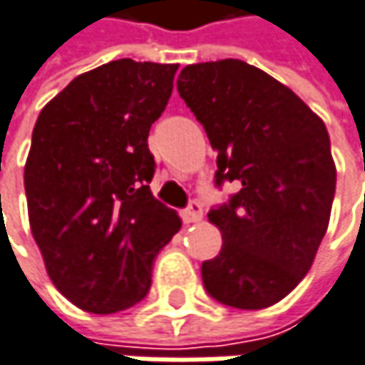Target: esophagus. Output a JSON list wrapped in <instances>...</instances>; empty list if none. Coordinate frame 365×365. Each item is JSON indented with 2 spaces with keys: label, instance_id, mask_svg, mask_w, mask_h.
Returning a JSON list of instances; mask_svg holds the SVG:
<instances>
[{
  "label": "esophagus",
  "instance_id": "esophagus-1",
  "mask_svg": "<svg viewBox=\"0 0 365 365\" xmlns=\"http://www.w3.org/2000/svg\"><path fill=\"white\" fill-rule=\"evenodd\" d=\"M182 217L185 223H196V221H200V219H202V205H200L198 200H192V202L187 205V209L183 211Z\"/></svg>",
  "mask_w": 365,
  "mask_h": 365
}]
</instances>
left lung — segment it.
Wrapping results in <instances>:
<instances>
[{"label":"left lung","instance_id":"left-lung-1","mask_svg":"<svg viewBox=\"0 0 365 365\" xmlns=\"http://www.w3.org/2000/svg\"><path fill=\"white\" fill-rule=\"evenodd\" d=\"M178 91L217 152L215 183L240 185L209 213L223 247L202 263L205 288L223 305L265 309L305 278L328 230L336 167L326 125L234 58L185 66Z\"/></svg>","mask_w":365,"mask_h":365}]
</instances>
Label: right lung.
I'll use <instances>...</instances> for the list:
<instances>
[{
    "mask_svg": "<svg viewBox=\"0 0 365 365\" xmlns=\"http://www.w3.org/2000/svg\"><path fill=\"white\" fill-rule=\"evenodd\" d=\"M178 68L113 60L73 79L35 123L24 165L31 232L53 286L89 314L140 303L154 257L182 227L148 185L150 127Z\"/></svg>",
    "mask_w": 365,
    "mask_h": 365,
    "instance_id": "obj_1",
    "label": "right lung"
}]
</instances>
